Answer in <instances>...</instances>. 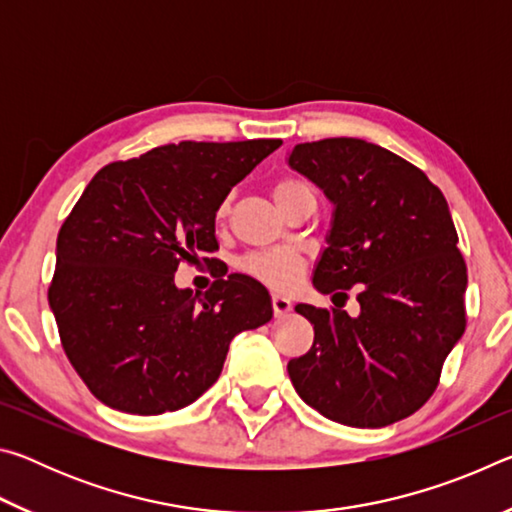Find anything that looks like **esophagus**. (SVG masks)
<instances>
[{"label": "esophagus", "mask_w": 512, "mask_h": 512, "mask_svg": "<svg viewBox=\"0 0 512 512\" xmlns=\"http://www.w3.org/2000/svg\"><path fill=\"white\" fill-rule=\"evenodd\" d=\"M271 302H273V314H275V318H282V316H287L289 311H291V300L289 298H284V296H273L271 298Z\"/></svg>", "instance_id": "1"}]
</instances>
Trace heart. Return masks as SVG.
Returning a JSON list of instances; mask_svg holds the SVG:
<instances>
[{
	"label": "heart",
	"instance_id": "1",
	"mask_svg": "<svg viewBox=\"0 0 512 512\" xmlns=\"http://www.w3.org/2000/svg\"><path fill=\"white\" fill-rule=\"evenodd\" d=\"M302 192H311V189L293 178H282L273 185V198L277 207ZM225 210H228V207L221 205L219 216H223ZM239 268L246 275L255 277L257 282L266 284V287H271L275 291H289L296 287L300 280L302 259L296 253H291V250H262V253L246 255L239 262Z\"/></svg>",
	"mask_w": 512,
	"mask_h": 512
}]
</instances>
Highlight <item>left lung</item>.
<instances>
[{"label":"left lung","mask_w":512,"mask_h":512,"mask_svg":"<svg viewBox=\"0 0 512 512\" xmlns=\"http://www.w3.org/2000/svg\"><path fill=\"white\" fill-rule=\"evenodd\" d=\"M287 164L334 205L314 271L320 293L343 305H296L314 345L289 361L298 395L325 418L377 429L409 418L436 391L465 332L467 268L440 189L400 155L357 137L296 144Z\"/></svg>","instance_id":"1"}]
</instances>
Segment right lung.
Returning a JSON list of instances; mask_svg holds the SVG:
<instances>
[{
	"mask_svg": "<svg viewBox=\"0 0 512 512\" xmlns=\"http://www.w3.org/2000/svg\"><path fill=\"white\" fill-rule=\"evenodd\" d=\"M280 144H167L108 164L85 187L58 232L49 307L69 363L110 409L192 404L219 379L230 341L273 318L253 277H219L201 296L173 275L219 250L225 196Z\"/></svg>",
	"mask_w": 512,
	"mask_h": 512,
	"instance_id": "obj_1",
	"label": "right lung"
}]
</instances>
